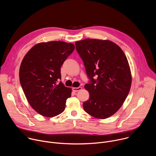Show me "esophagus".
Listing matches in <instances>:
<instances>
[{
	"instance_id": "1",
	"label": "esophagus",
	"mask_w": 156,
	"mask_h": 156,
	"mask_svg": "<svg viewBox=\"0 0 156 156\" xmlns=\"http://www.w3.org/2000/svg\"><path fill=\"white\" fill-rule=\"evenodd\" d=\"M82 89L81 87H73L72 90L73 92H78L79 90H80Z\"/></svg>"
}]
</instances>
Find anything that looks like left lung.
I'll return each mask as SVG.
<instances>
[{
	"mask_svg": "<svg viewBox=\"0 0 156 156\" xmlns=\"http://www.w3.org/2000/svg\"><path fill=\"white\" fill-rule=\"evenodd\" d=\"M75 46L90 80L84 86L89 98L83 108L96 118H108L121 107L130 89L127 59L122 49L110 40L86 38Z\"/></svg>",
	"mask_w": 156,
	"mask_h": 156,
	"instance_id": "obj_1",
	"label": "left lung"
}]
</instances>
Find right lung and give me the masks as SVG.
I'll return each instance as SVG.
<instances>
[{"label": "right lung", "instance_id": "obj_1", "mask_svg": "<svg viewBox=\"0 0 156 156\" xmlns=\"http://www.w3.org/2000/svg\"><path fill=\"white\" fill-rule=\"evenodd\" d=\"M75 45L62 41L42 42L25 55L20 69V81L32 108L46 117L62 113L72 89L60 81L61 67Z\"/></svg>", "mask_w": 156, "mask_h": 156}]
</instances>
